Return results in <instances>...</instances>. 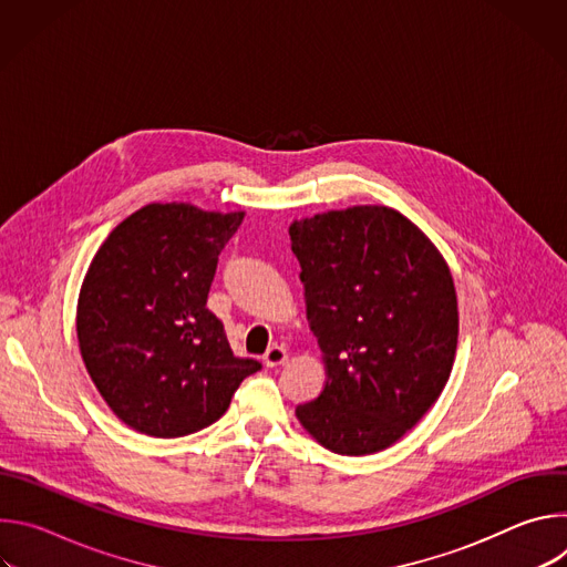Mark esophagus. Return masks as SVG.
<instances>
[{
    "mask_svg": "<svg viewBox=\"0 0 567 567\" xmlns=\"http://www.w3.org/2000/svg\"><path fill=\"white\" fill-rule=\"evenodd\" d=\"M287 359H289V354H287V350H285L282 346H271V348L265 352V357H262V361H265L267 368L282 365Z\"/></svg>",
    "mask_w": 567,
    "mask_h": 567,
    "instance_id": "1",
    "label": "esophagus"
}]
</instances>
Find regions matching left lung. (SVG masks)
I'll list each match as a JSON object with an SVG mask.
<instances>
[{
    "mask_svg": "<svg viewBox=\"0 0 567 567\" xmlns=\"http://www.w3.org/2000/svg\"><path fill=\"white\" fill-rule=\"evenodd\" d=\"M307 320L328 381L296 417L339 455H370L411 431L444 390L457 298L433 241L388 206L330 210L289 226Z\"/></svg>",
    "mask_w": 567,
    "mask_h": 567,
    "instance_id": "obj_1",
    "label": "left lung"
}]
</instances>
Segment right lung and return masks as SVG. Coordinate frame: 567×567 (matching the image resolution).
Returning <instances> with one entry per match:
<instances>
[{
	"mask_svg": "<svg viewBox=\"0 0 567 567\" xmlns=\"http://www.w3.org/2000/svg\"><path fill=\"white\" fill-rule=\"evenodd\" d=\"M245 213L150 204L121 221L80 289V354L114 415L152 437L217 422L256 359L235 357L206 307L217 258Z\"/></svg>",
	"mask_w": 567,
	"mask_h": 567,
	"instance_id": "1",
	"label": "right lung"
}]
</instances>
